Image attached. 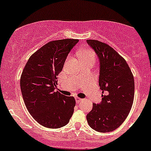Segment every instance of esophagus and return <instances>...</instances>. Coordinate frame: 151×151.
Here are the masks:
<instances>
[{
    "instance_id": "34e87169",
    "label": "esophagus",
    "mask_w": 151,
    "mask_h": 151,
    "mask_svg": "<svg viewBox=\"0 0 151 151\" xmlns=\"http://www.w3.org/2000/svg\"><path fill=\"white\" fill-rule=\"evenodd\" d=\"M75 100H76V102H77V103H80V101H83V99H81V98H78V97H76Z\"/></svg>"
}]
</instances>
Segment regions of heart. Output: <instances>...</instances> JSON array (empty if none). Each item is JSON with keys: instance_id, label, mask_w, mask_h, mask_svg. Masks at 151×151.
<instances>
[{"instance_id": "heart-1", "label": "heart", "mask_w": 151, "mask_h": 151, "mask_svg": "<svg viewBox=\"0 0 151 151\" xmlns=\"http://www.w3.org/2000/svg\"><path fill=\"white\" fill-rule=\"evenodd\" d=\"M77 55L83 63L90 61L95 63V60H96L95 53L90 48H85L83 50H79L77 52Z\"/></svg>"}]
</instances>
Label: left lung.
<instances>
[{"label":"left lung","instance_id":"obj_1","mask_svg":"<svg viewBox=\"0 0 151 151\" xmlns=\"http://www.w3.org/2000/svg\"><path fill=\"white\" fill-rule=\"evenodd\" d=\"M87 43L99 57V86L103 94L106 91L101 104H93L87 122L93 129L108 133L119 127L129 115L134 99V77L126 60L109 45L94 39Z\"/></svg>","mask_w":151,"mask_h":151}]
</instances>
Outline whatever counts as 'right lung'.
Masks as SVG:
<instances>
[{
  "label": "right lung",
  "instance_id": "add662e5",
  "mask_svg": "<svg viewBox=\"0 0 151 151\" xmlns=\"http://www.w3.org/2000/svg\"><path fill=\"white\" fill-rule=\"evenodd\" d=\"M78 41L49 42L31 55L22 71L20 86L24 102L32 117L45 127H62L74 113V98L56 91V85L68 54Z\"/></svg>",
  "mask_w": 151,
  "mask_h": 151
}]
</instances>
